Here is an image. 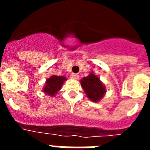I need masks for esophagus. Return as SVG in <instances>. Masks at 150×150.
<instances>
[{
	"label": "esophagus",
	"instance_id": "obj_1",
	"mask_svg": "<svg viewBox=\"0 0 150 150\" xmlns=\"http://www.w3.org/2000/svg\"><path fill=\"white\" fill-rule=\"evenodd\" d=\"M70 78L71 79H79V75L75 74V73H72V74H71Z\"/></svg>",
	"mask_w": 150,
	"mask_h": 150
}]
</instances>
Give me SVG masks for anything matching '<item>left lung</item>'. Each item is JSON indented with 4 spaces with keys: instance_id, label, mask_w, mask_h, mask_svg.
Returning <instances> with one entry per match:
<instances>
[{
    "instance_id": "left-lung-1",
    "label": "left lung",
    "mask_w": 150,
    "mask_h": 150,
    "mask_svg": "<svg viewBox=\"0 0 150 150\" xmlns=\"http://www.w3.org/2000/svg\"><path fill=\"white\" fill-rule=\"evenodd\" d=\"M81 86L84 89L88 98L93 102H98L102 99L106 93V88L100 80L99 77L91 72L87 77H84L81 81Z\"/></svg>"
}]
</instances>
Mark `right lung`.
Returning <instances> with one entry per match:
<instances>
[{
    "label": "right lung",
    "instance_id": "add662e5",
    "mask_svg": "<svg viewBox=\"0 0 150 150\" xmlns=\"http://www.w3.org/2000/svg\"><path fill=\"white\" fill-rule=\"evenodd\" d=\"M66 80L64 76H57L52 75L51 77L47 79L43 88V93L50 96H55V94L61 89V86Z\"/></svg>",
    "mask_w": 150,
    "mask_h": 150
}]
</instances>
